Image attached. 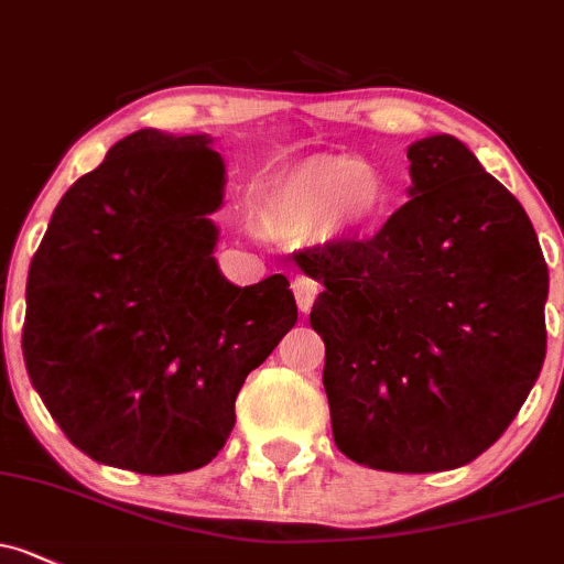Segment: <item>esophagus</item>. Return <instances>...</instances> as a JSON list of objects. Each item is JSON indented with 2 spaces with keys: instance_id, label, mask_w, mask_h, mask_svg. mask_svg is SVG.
Instances as JSON below:
<instances>
[{
  "instance_id": "obj_1",
  "label": "esophagus",
  "mask_w": 564,
  "mask_h": 564,
  "mask_svg": "<svg viewBox=\"0 0 564 564\" xmlns=\"http://www.w3.org/2000/svg\"><path fill=\"white\" fill-rule=\"evenodd\" d=\"M292 292H294V297H297L300 311L311 313L313 302H316V297H318V283L311 281V278H305V275H297L292 281Z\"/></svg>"
}]
</instances>
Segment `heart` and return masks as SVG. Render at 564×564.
<instances>
[{
  "label": "heart",
  "instance_id": "obj_1",
  "mask_svg": "<svg viewBox=\"0 0 564 564\" xmlns=\"http://www.w3.org/2000/svg\"><path fill=\"white\" fill-rule=\"evenodd\" d=\"M387 175L357 153H316L278 170L257 199V221L283 242L354 240L389 216Z\"/></svg>",
  "mask_w": 564,
  "mask_h": 564
}]
</instances>
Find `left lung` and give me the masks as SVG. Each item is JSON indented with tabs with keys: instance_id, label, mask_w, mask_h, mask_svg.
I'll list each match as a JSON object with an SVG mask.
<instances>
[{
	"instance_id": "1",
	"label": "left lung",
	"mask_w": 564,
	"mask_h": 564,
	"mask_svg": "<svg viewBox=\"0 0 564 564\" xmlns=\"http://www.w3.org/2000/svg\"><path fill=\"white\" fill-rule=\"evenodd\" d=\"M411 203L297 264L324 283L332 435L372 470L441 473L517 419L546 359L549 267L519 199L452 134L408 148Z\"/></svg>"
}]
</instances>
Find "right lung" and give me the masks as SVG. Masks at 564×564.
<instances>
[{
    "instance_id": "add662e5",
    "label": "right lung",
    "mask_w": 564,
    "mask_h": 564,
    "mask_svg": "<svg viewBox=\"0 0 564 564\" xmlns=\"http://www.w3.org/2000/svg\"><path fill=\"white\" fill-rule=\"evenodd\" d=\"M210 134L140 129L69 186L26 281L23 361L83 454L145 476L207 465L237 391L297 324L283 275L218 270L221 153Z\"/></svg>"
}]
</instances>
